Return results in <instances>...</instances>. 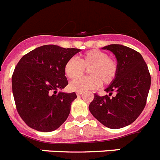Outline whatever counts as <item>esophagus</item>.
I'll use <instances>...</instances> for the list:
<instances>
[{
	"instance_id": "34e87169",
	"label": "esophagus",
	"mask_w": 160,
	"mask_h": 160,
	"mask_svg": "<svg viewBox=\"0 0 160 160\" xmlns=\"http://www.w3.org/2000/svg\"><path fill=\"white\" fill-rule=\"evenodd\" d=\"M82 92H77V96H80V95H82Z\"/></svg>"
}]
</instances>
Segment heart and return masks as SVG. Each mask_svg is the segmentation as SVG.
Masks as SVG:
<instances>
[{
  "label": "heart",
  "instance_id": "obj_1",
  "mask_svg": "<svg viewBox=\"0 0 160 160\" xmlns=\"http://www.w3.org/2000/svg\"><path fill=\"white\" fill-rule=\"evenodd\" d=\"M84 69H89L88 78L77 80L83 75ZM65 75L71 80L69 88L75 92H86L98 88L103 83L108 85L114 81L118 74V65L114 60L109 58L107 53L92 50L83 53L79 58H70L65 65Z\"/></svg>",
  "mask_w": 160,
  "mask_h": 160
}]
</instances>
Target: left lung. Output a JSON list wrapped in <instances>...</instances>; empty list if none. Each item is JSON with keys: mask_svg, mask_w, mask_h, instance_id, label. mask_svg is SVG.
Here are the masks:
<instances>
[{"mask_svg": "<svg viewBox=\"0 0 160 160\" xmlns=\"http://www.w3.org/2000/svg\"><path fill=\"white\" fill-rule=\"evenodd\" d=\"M102 49L115 55L118 74L105 89L109 95L95 94L89 110L106 127L121 129L132 124L144 110L150 89L151 76L144 58L136 50L118 44ZM113 91L116 95L110 98Z\"/></svg>", "mask_w": 160, "mask_h": 160, "instance_id": "8db88e82", "label": "left lung"}]
</instances>
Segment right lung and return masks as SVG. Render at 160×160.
<instances>
[{"label": "right lung", "instance_id": "obj_1", "mask_svg": "<svg viewBox=\"0 0 160 160\" xmlns=\"http://www.w3.org/2000/svg\"><path fill=\"white\" fill-rule=\"evenodd\" d=\"M80 49L45 45L19 60L12 77L16 110L23 122L40 132H51L68 118L77 95L62 90L68 85L64 68Z\"/></svg>", "mask_w": 160, "mask_h": 160}]
</instances>
